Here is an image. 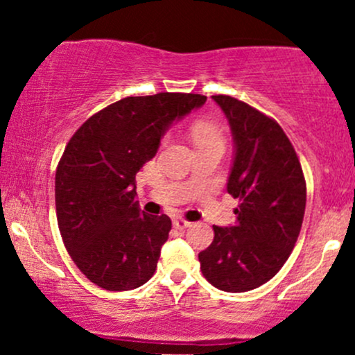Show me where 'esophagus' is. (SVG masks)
<instances>
[{
  "mask_svg": "<svg viewBox=\"0 0 355 355\" xmlns=\"http://www.w3.org/2000/svg\"><path fill=\"white\" fill-rule=\"evenodd\" d=\"M190 225H191V223L187 222V220H183V218H175L173 220V227H175V229H178V230L189 229Z\"/></svg>",
  "mask_w": 355,
  "mask_h": 355,
  "instance_id": "obj_1",
  "label": "esophagus"
}]
</instances>
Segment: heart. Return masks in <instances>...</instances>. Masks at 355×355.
Segmentation results:
<instances>
[{"instance_id":"1","label":"heart","mask_w":355,"mask_h":355,"mask_svg":"<svg viewBox=\"0 0 355 355\" xmlns=\"http://www.w3.org/2000/svg\"><path fill=\"white\" fill-rule=\"evenodd\" d=\"M195 144L207 145V144H223V132L218 125L210 123V121H198L191 128Z\"/></svg>"}]
</instances>
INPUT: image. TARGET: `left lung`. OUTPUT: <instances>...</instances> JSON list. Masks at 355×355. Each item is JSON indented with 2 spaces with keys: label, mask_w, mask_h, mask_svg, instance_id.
Masks as SVG:
<instances>
[{
  "label": "left lung",
  "mask_w": 355,
  "mask_h": 355,
  "mask_svg": "<svg viewBox=\"0 0 355 355\" xmlns=\"http://www.w3.org/2000/svg\"><path fill=\"white\" fill-rule=\"evenodd\" d=\"M211 98L225 113L234 137L227 191L240 205L234 225H214V242L198 260L214 287L247 292L268 282L291 255L304 220L305 178L294 146L275 120L232 96Z\"/></svg>",
  "instance_id": "1"
}]
</instances>
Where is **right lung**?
<instances>
[{"mask_svg": "<svg viewBox=\"0 0 355 355\" xmlns=\"http://www.w3.org/2000/svg\"><path fill=\"white\" fill-rule=\"evenodd\" d=\"M205 101L195 93L126 96L89 116L68 141L55 177L60 234L76 267L105 291H132L152 279L172 220L140 210L135 175L170 125Z\"/></svg>", "mask_w": 355, "mask_h": 355, "instance_id": "right-lung-1", "label": "right lung"}]
</instances>
